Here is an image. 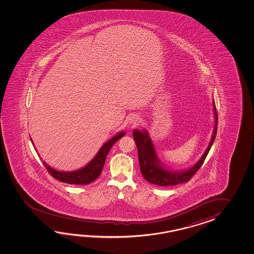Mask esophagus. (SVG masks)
<instances>
[{
  "mask_svg": "<svg viewBox=\"0 0 254 254\" xmlns=\"http://www.w3.org/2000/svg\"><path fill=\"white\" fill-rule=\"evenodd\" d=\"M140 118L138 115H132L129 118V125H136L140 123Z\"/></svg>",
  "mask_w": 254,
  "mask_h": 254,
  "instance_id": "esophagus-1",
  "label": "esophagus"
}]
</instances>
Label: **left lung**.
Returning a JSON list of instances; mask_svg holds the SVG:
<instances>
[{
	"label": "left lung",
	"mask_w": 254,
	"mask_h": 254,
	"mask_svg": "<svg viewBox=\"0 0 254 254\" xmlns=\"http://www.w3.org/2000/svg\"><path fill=\"white\" fill-rule=\"evenodd\" d=\"M213 112H214V117H215V126H214L210 144L208 145L205 152L203 153V155L197 162V163H195L192 167L190 168L188 170H184L182 172L171 171L163 167V165L157 156L155 148L148 131L145 129L143 130L133 129L132 134L138 149L140 173L142 174L143 178L150 184H155L158 186H174L177 184L188 183L203 164L206 156L208 155L211 145L215 140L217 125H218V115H217L214 101H213Z\"/></svg>",
	"instance_id": "1"
}]
</instances>
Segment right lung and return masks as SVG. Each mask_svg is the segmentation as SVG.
<instances>
[{
  "label": "right lung",
  "mask_w": 254,
  "mask_h": 254,
  "mask_svg": "<svg viewBox=\"0 0 254 254\" xmlns=\"http://www.w3.org/2000/svg\"><path fill=\"white\" fill-rule=\"evenodd\" d=\"M125 135V131H121L119 133L114 135L112 139H110L102 146V148L98 151L97 154L94 156L91 162L87 164L86 166L79 170H76L73 172H60L50 167L48 164H46L44 162H43V165L54 178L57 179L62 183L77 184V185H80V184L86 185V184H91L93 181H95L102 173L104 162L111 148L117 140H119Z\"/></svg>",
  "instance_id": "right-lung-1"
}]
</instances>
